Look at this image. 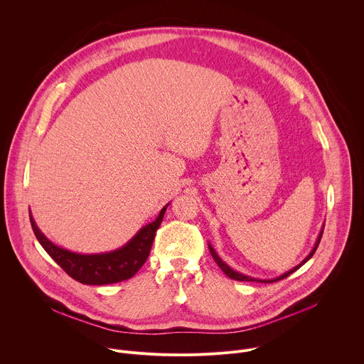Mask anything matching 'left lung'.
Returning a JSON list of instances; mask_svg holds the SVG:
<instances>
[{
    "label": "left lung",
    "instance_id": "1",
    "mask_svg": "<svg viewBox=\"0 0 364 364\" xmlns=\"http://www.w3.org/2000/svg\"><path fill=\"white\" fill-rule=\"evenodd\" d=\"M323 230L324 229H321V232H320V235H318V239H317V242H316V246L313 247V250L309 252V255L304 259V261L299 264V265H296L295 268H292L291 271H288V272H285V274H282L281 277H277V278H274V279H257V278H252V277H247V275H243V274H240V272H237V271H233L228 264H225L222 259L219 257V255L216 253V250L212 247V245H209V249H210V253H212V256H213V259L216 261V264L219 265V268L230 278V279H236V281H252V282H277V281H281V279H284V278H287V277H289L292 272H295L298 268H301L306 261H309L311 257H313V255L316 253V250H317V247H318V245H320V240H321V237H323Z\"/></svg>",
    "mask_w": 364,
    "mask_h": 364
}]
</instances>
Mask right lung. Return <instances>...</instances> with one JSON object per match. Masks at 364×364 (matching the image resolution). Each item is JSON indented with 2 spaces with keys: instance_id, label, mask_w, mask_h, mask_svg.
Wrapping results in <instances>:
<instances>
[{
  "instance_id": "right-lung-1",
  "label": "right lung",
  "mask_w": 364,
  "mask_h": 364,
  "mask_svg": "<svg viewBox=\"0 0 364 364\" xmlns=\"http://www.w3.org/2000/svg\"><path fill=\"white\" fill-rule=\"evenodd\" d=\"M167 205L163 207L157 219L145 225L125 246L97 255H80L59 247L40 232L31 215L30 222L43 249L69 277L85 285H107L129 279L141 269L149 255L155 232L163 222Z\"/></svg>"
}]
</instances>
